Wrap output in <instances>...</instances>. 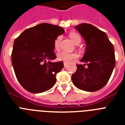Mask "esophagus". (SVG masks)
I'll use <instances>...</instances> for the list:
<instances>
[{
    "label": "esophagus",
    "mask_w": 125,
    "mask_h": 125,
    "mask_svg": "<svg viewBox=\"0 0 125 125\" xmlns=\"http://www.w3.org/2000/svg\"><path fill=\"white\" fill-rule=\"evenodd\" d=\"M63 65H64V67H66L68 65V63L66 62H63Z\"/></svg>",
    "instance_id": "esophagus-1"
}]
</instances>
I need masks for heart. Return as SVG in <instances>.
Listing matches in <instances>:
<instances>
[{"mask_svg": "<svg viewBox=\"0 0 125 125\" xmlns=\"http://www.w3.org/2000/svg\"><path fill=\"white\" fill-rule=\"evenodd\" d=\"M69 37L76 44H78L81 42L82 38L78 34L76 33H71L69 34ZM62 40V36H58L54 42V47L56 50H58L60 47V42ZM78 58V54L75 52H67L65 51H61L57 54V59L60 61H63L64 62L69 63L73 60L76 59Z\"/></svg>", "mask_w": 125, "mask_h": 125, "instance_id": "heart-1", "label": "heart"}]
</instances>
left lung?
<instances>
[{"label": "left lung", "instance_id": "1", "mask_svg": "<svg viewBox=\"0 0 125 125\" xmlns=\"http://www.w3.org/2000/svg\"><path fill=\"white\" fill-rule=\"evenodd\" d=\"M76 29L87 44L86 51L81 60L85 63L76 65L77 70L72 75V81L79 89L97 91L107 83L115 67L113 44L105 32L91 24H80L76 26Z\"/></svg>", "mask_w": 125, "mask_h": 125}]
</instances>
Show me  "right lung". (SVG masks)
Wrapping results in <instances>:
<instances>
[{
	"label": "right lung",
	"mask_w": 125,
	"mask_h": 125,
	"mask_svg": "<svg viewBox=\"0 0 125 125\" xmlns=\"http://www.w3.org/2000/svg\"><path fill=\"white\" fill-rule=\"evenodd\" d=\"M63 33L62 27L43 23L26 29L15 40L12 65L17 80L28 92L41 93L54 85L63 63L47 60L56 58L54 42Z\"/></svg>",
	"instance_id": "1"
}]
</instances>
